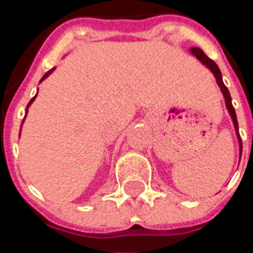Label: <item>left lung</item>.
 I'll list each match as a JSON object with an SVG mask.
<instances>
[{
  "label": "left lung",
  "instance_id": "left-lung-1",
  "mask_svg": "<svg viewBox=\"0 0 253 253\" xmlns=\"http://www.w3.org/2000/svg\"><path fill=\"white\" fill-rule=\"evenodd\" d=\"M190 52H192V55H194V56H196L197 59H198V60L202 63V64L206 65V67H208V68L211 71L212 75H214V77H215L216 83H218V85H219V87H220V90H222V93H223L224 101H226V107H227L228 113H230V115H231L232 122H234V127H235L236 136H238V140H239L240 154H242V150H243V147H242V139H240V135H239V127H238V119H236L235 109H234V106H232L231 95H230V91H228V89L226 87V85L223 84L220 69L218 68V65H216L215 63L211 60V59H209V57L205 55L204 51H202L201 48H198V47H193V48H190Z\"/></svg>",
  "mask_w": 253,
  "mask_h": 253
}]
</instances>
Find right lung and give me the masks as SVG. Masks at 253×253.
<instances>
[{
  "mask_svg": "<svg viewBox=\"0 0 253 253\" xmlns=\"http://www.w3.org/2000/svg\"><path fill=\"white\" fill-rule=\"evenodd\" d=\"M53 71H55V67H53V68H52V69H49L48 72L45 73L44 76L42 77V80H41V83H42V81H43V80H44V79H47V77H48V76H49V75H51V73H52V72H53ZM37 95H38V93H37V94H35V97H33V98H31V101H30V102H29V105H27V107H26V114H27V111H29V106H30V105H31V103H33V101H34V99L37 98Z\"/></svg>",
  "mask_w": 253,
  "mask_h": 253,
  "instance_id": "obj_1",
  "label": "right lung"
}]
</instances>
